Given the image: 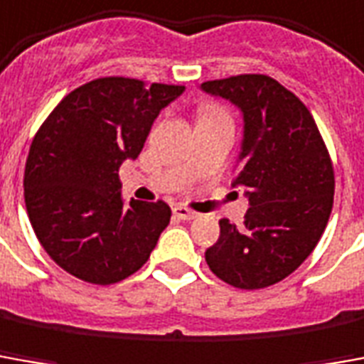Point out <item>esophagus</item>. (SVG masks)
<instances>
[{
	"label": "esophagus",
	"mask_w": 364,
	"mask_h": 364,
	"mask_svg": "<svg viewBox=\"0 0 364 364\" xmlns=\"http://www.w3.org/2000/svg\"><path fill=\"white\" fill-rule=\"evenodd\" d=\"M173 215L177 218H181V220H193V218L197 217V213H193L191 208L181 207V205H177V207H173Z\"/></svg>",
	"instance_id": "1"
}]
</instances>
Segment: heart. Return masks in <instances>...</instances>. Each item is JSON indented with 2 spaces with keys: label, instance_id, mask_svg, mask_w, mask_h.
Here are the masks:
<instances>
[{
  "label": "heart",
  "instance_id": "1",
  "mask_svg": "<svg viewBox=\"0 0 364 364\" xmlns=\"http://www.w3.org/2000/svg\"><path fill=\"white\" fill-rule=\"evenodd\" d=\"M218 114H223V112L218 110V108H213V106H210V108H205V110H203V116H218Z\"/></svg>",
  "mask_w": 364,
  "mask_h": 364
}]
</instances>
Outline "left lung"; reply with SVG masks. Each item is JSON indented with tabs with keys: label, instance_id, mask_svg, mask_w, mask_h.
Returning a JSON list of instances; mask_svg holds the SVG:
<instances>
[{
	"label": "left lung",
	"instance_id": "1",
	"mask_svg": "<svg viewBox=\"0 0 364 364\" xmlns=\"http://www.w3.org/2000/svg\"><path fill=\"white\" fill-rule=\"evenodd\" d=\"M200 88L242 112L235 185L250 205L242 226L218 220L220 236L205 260L235 288H268L297 270L323 235L335 193L331 157L306 104L272 76H228Z\"/></svg>",
	"mask_w": 364,
	"mask_h": 364
}]
</instances>
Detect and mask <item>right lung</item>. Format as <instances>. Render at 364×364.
I'll return each mask as SVG.
<instances>
[{"instance_id": "obj_1", "label": "right lung", "mask_w": 364, "mask_h": 364, "mask_svg": "<svg viewBox=\"0 0 364 364\" xmlns=\"http://www.w3.org/2000/svg\"><path fill=\"white\" fill-rule=\"evenodd\" d=\"M185 86L104 76L68 92L33 138L25 207L41 246L75 278L108 286L138 272L169 225L164 200H122L120 165L136 159L161 108Z\"/></svg>"}]
</instances>
